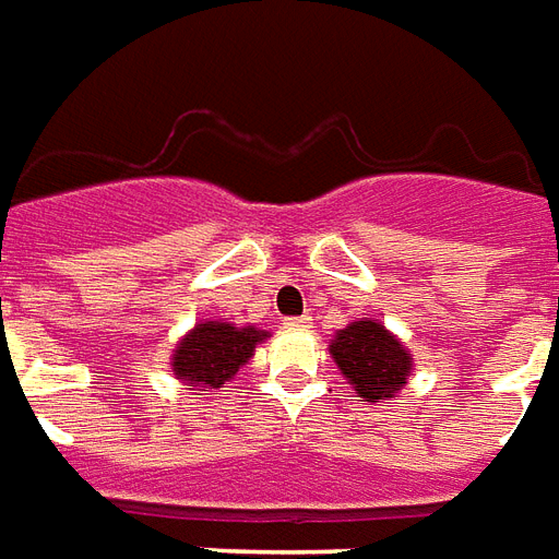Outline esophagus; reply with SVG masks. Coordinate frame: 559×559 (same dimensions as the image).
<instances>
[{
	"label": "esophagus",
	"mask_w": 559,
	"mask_h": 559,
	"mask_svg": "<svg viewBox=\"0 0 559 559\" xmlns=\"http://www.w3.org/2000/svg\"><path fill=\"white\" fill-rule=\"evenodd\" d=\"M284 328H287V331H308V328H313V319H310V317H289V319H284Z\"/></svg>",
	"instance_id": "esophagus-1"
}]
</instances>
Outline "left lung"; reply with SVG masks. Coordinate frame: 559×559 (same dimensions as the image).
Instances as JSON below:
<instances>
[{
    "label": "left lung",
    "instance_id": "left-lung-1",
    "mask_svg": "<svg viewBox=\"0 0 559 559\" xmlns=\"http://www.w3.org/2000/svg\"><path fill=\"white\" fill-rule=\"evenodd\" d=\"M340 374L364 402H393L407 386L413 355L378 319H357L340 328L328 346Z\"/></svg>",
    "mask_w": 559,
    "mask_h": 559
}]
</instances>
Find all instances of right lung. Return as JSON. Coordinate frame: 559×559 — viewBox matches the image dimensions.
I'll return each mask as SVG.
<instances>
[{"label":"right lung","mask_w":559,"mask_h":559,"mask_svg":"<svg viewBox=\"0 0 559 559\" xmlns=\"http://www.w3.org/2000/svg\"><path fill=\"white\" fill-rule=\"evenodd\" d=\"M270 331L258 325H234L223 319L195 322L173 348L169 366L185 386L213 393L228 383L254 357V348L266 343Z\"/></svg>","instance_id":"add662e5"}]
</instances>
